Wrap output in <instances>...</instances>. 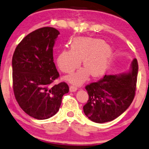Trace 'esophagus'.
Segmentation results:
<instances>
[{"label": "esophagus", "mask_w": 149, "mask_h": 149, "mask_svg": "<svg viewBox=\"0 0 149 149\" xmlns=\"http://www.w3.org/2000/svg\"><path fill=\"white\" fill-rule=\"evenodd\" d=\"M77 90V88L76 86H70V92H74Z\"/></svg>", "instance_id": "1"}]
</instances>
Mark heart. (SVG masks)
<instances>
[{
    "label": "heart",
    "instance_id": "1",
    "mask_svg": "<svg viewBox=\"0 0 149 149\" xmlns=\"http://www.w3.org/2000/svg\"><path fill=\"white\" fill-rule=\"evenodd\" d=\"M112 49L107 43L97 38L79 37L70 42V49L61 51L56 58L58 67L64 73L70 74L81 65L85 68L65 77L67 81L81 84L90 74L98 77L104 74L112 58Z\"/></svg>",
    "mask_w": 149,
    "mask_h": 149
}]
</instances>
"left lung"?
I'll return each mask as SVG.
<instances>
[{"label":"left lung","instance_id":"1","mask_svg":"<svg viewBox=\"0 0 149 149\" xmlns=\"http://www.w3.org/2000/svg\"><path fill=\"white\" fill-rule=\"evenodd\" d=\"M138 63L134 58L131 70L118 75H104L96 82L86 86L88 100L84 112L90 120L97 123L111 121L121 115L135 95Z\"/></svg>","mask_w":149,"mask_h":149}]
</instances>
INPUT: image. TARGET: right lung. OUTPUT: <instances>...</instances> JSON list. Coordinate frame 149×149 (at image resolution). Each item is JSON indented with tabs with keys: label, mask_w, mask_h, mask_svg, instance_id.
I'll return each instance as SVG.
<instances>
[{
	"label": "right lung",
	"mask_w": 149,
	"mask_h": 149,
	"mask_svg": "<svg viewBox=\"0 0 149 149\" xmlns=\"http://www.w3.org/2000/svg\"><path fill=\"white\" fill-rule=\"evenodd\" d=\"M59 34L52 27L37 29L19 42L12 56L16 100L24 112L38 120L55 115L63 96L69 91L65 82L52 85L59 77L53 58V47Z\"/></svg>",
	"instance_id": "add662e5"
}]
</instances>
